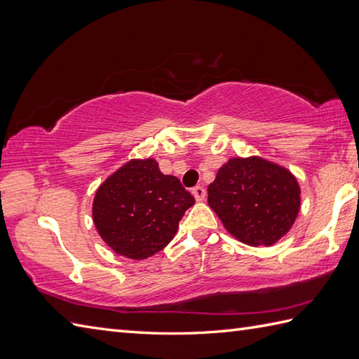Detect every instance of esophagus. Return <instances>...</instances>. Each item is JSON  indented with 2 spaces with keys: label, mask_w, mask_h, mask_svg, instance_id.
Instances as JSON below:
<instances>
[{
  "label": "esophagus",
  "mask_w": 359,
  "mask_h": 359,
  "mask_svg": "<svg viewBox=\"0 0 359 359\" xmlns=\"http://www.w3.org/2000/svg\"><path fill=\"white\" fill-rule=\"evenodd\" d=\"M191 193H193V196L196 197V201H199V202L205 201V196H207V191H205V188L201 187V185L194 187V188L191 189Z\"/></svg>",
  "instance_id": "34e87169"
}]
</instances>
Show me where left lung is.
<instances>
[{
	"instance_id": "left-lung-1",
	"label": "left lung",
	"mask_w": 359,
	"mask_h": 359,
	"mask_svg": "<svg viewBox=\"0 0 359 359\" xmlns=\"http://www.w3.org/2000/svg\"><path fill=\"white\" fill-rule=\"evenodd\" d=\"M208 205L236 239L270 247L293 226L301 188L284 166L256 156L234 157L210 184Z\"/></svg>"
}]
</instances>
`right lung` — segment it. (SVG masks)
<instances>
[{"mask_svg": "<svg viewBox=\"0 0 359 359\" xmlns=\"http://www.w3.org/2000/svg\"><path fill=\"white\" fill-rule=\"evenodd\" d=\"M194 197L154 158H133L98 187L93 219L117 255L142 261L165 248Z\"/></svg>", "mask_w": 359, "mask_h": 359, "instance_id": "add662e5", "label": "right lung"}]
</instances>
